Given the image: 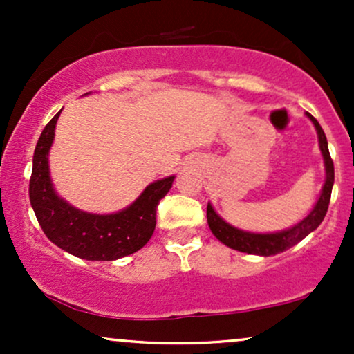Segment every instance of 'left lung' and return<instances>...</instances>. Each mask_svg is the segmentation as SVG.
Returning a JSON list of instances; mask_svg holds the SVG:
<instances>
[{
    "label": "left lung",
    "instance_id": "1",
    "mask_svg": "<svg viewBox=\"0 0 354 354\" xmlns=\"http://www.w3.org/2000/svg\"><path fill=\"white\" fill-rule=\"evenodd\" d=\"M306 116L310 118L315 124L316 133H318V141H319V149L323 154L324 160V169H326V180H324L323 189L316 201L315 208L311 209V213L306 218L301 219L298 225H295L293 228L278 231V233H250V231H243L231 226L230 223H226L216 211L213 209V206L208 203V208H206V218H208V225L211 233L216 236L223 245L233 248V250L241 251V253L248 254H259V256H271L283 253V251L290 250L291 246H295L296 243H299L304 239L311 231H315L321 225L324 216H326L328 206H330L331 200V189L333 183H335V165L330 156V149H328V141L326 135H324L323 128H321L316 118H313L310 113H306Z\"/></svg>",
    "mask_w": 354,
    "mask_h": 354
}]
</instances>
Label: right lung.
I'll list each match as a JSON object with an SVG mask.
<instances>
[{
  "mask_svg": "<svg viewBox=\"0 0 354 354\" xmlns=\"http://www.w3.org/2000/svg\"><path fill=\"white\" fill-rule=\"evenodd\" d=\"M59 113L44 126L35 148L30 201L39 226L51 243L88 261H113L136 253L151 238L156 208L171 188L174 176L146 186L136 201L118 213L95 214L75 208L56 194L50 178L48 153Z\"/></svg>",
  "mask_w": 354,
  "mask_h": 354,
  "instance_id": "obj_1",
  "label": "right lung"
}]
</instances>
